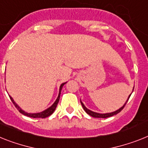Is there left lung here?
Returning <instances> with one entry per match:
<instances>
[{"label": "left lung", "mask_w": 148, "mask_h": 148, "mask_svg": "<svg viewBox=\"0 0 148 148\" xmlns=\"http://www.w3.org/2000/svg\"><path fill=\"white\" fill-rule=\"evenodd\" d=\"M134 89V88H133ZM132 95V94H131ZM131 95H129V98H128V100L126 101V102L125 103V104L123 105V107H121V108H119V110H117L114 111V112H113V113H95V112H93V111L90 110H88V108H86L85 107V106L84 104H83V103L81 101H80V102H81V104L82 106L83 109H84V110L86 112V113L88 114V115H90L92 117H95V118H107V117H110V116H114L116 115V114H117V113H119V112H120L124 108V107L125 106V104H126V103L128 102V101H129V97H130V96H131Z\"/></svg>", "instance_id": "obj_1"}]
</instances>
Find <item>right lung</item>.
<instances>
[{
	"instance_id": "add662e5",
	"label": "right lung",
	"mask_w": 148,
	"mask_h": 148,
	"mask_svg": "<svg viewBox=\"0 0 148 148\" xmlns=\"http://www.w3.org/2000/svg\"><path fill=\"white\" fill-rule=\"evenodd\" d=\"M66 83V82L61 84L60 87L59 95H58V97H57L56 101H55L54 103H53V105H52L51 107H50L49 108H47V110H45L41 112V113H26V112H25V111H23V110H22L21 108H20V107H19V106H18V105H17L16 103H15V101H13V99L12 98V97H10V95H9V97H10V98L11 101H12V102H13V104H14V106L16 107V109L19 111V113H21L22 114H23V115L27 116H29V117H32V118H46V117L51 116V114H52V113L54 112L55 109H56V107H57V103H58V102H59L60 96V92H61V90H62V88H63V86L65 85Z\"/></svg>"
}]
</instances>
